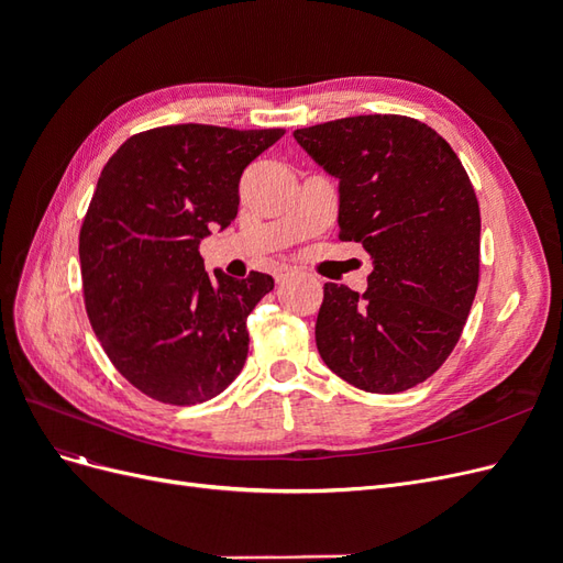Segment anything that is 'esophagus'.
<instances>
[{
    "label": "esophagus",
    "mask_w": 563,
    "mask_h": 563,
    "mask_svg": "<svg viewBox=\"0 0 563 563\" xmlns=\"http://www.w3.org/2000/svg\"><path fill=\"white\" fill-rule=\"evenodd\" d=\"M272 275H275V282H277V284H282V282H286L288 277L294 275V269H291V267H284V265H282V267H277L275 272H272Z\"/></svg>",
    "instance_id": "34e87169"
}]
</instances>
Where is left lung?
I'll return each instance as SVG.
<instances>
[{
  "label": "left lung",
  "mask_w": 563,
  "mask_h": 563,
  "mask_svg": "<svg viewBox=\"0 0 563 563\" xmlns=\"http://www.w3.org/2000/svg\"><path fill=\"white\" fill-rule=\"evenodd\" d=\"M294 139L338 178V236L373 261L362 296L323 284L321 360L364 391L411 389L449 360L479 286L470 176L434 129L401 114L335 119Z\"/></svg>",
  "instance_id": "1"
}]
</instances>
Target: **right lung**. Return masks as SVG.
Returning a JSON list of instances; mask_svg holds the SVG:
<instances>
[{
    "label": "right lung",
    "instance_id": "right-lung-1",
    "mask_svg": "<svg viewBox=\"0 0 563 563\" xmlns=\"http://www.w3.org/2000/svg\"><path fill=\"white\" fill-rule=\"evenodd\" d=\"M282 135L159 126L131 135L100 174L79 232L84 302L110 362L143 395L201 404L244 368L246 319L275 279L211 277L199 244L236 218L244 168Z\"/></svg>",
    "mask_w": 563,
    "mask_h": 563
}]
</instances>
